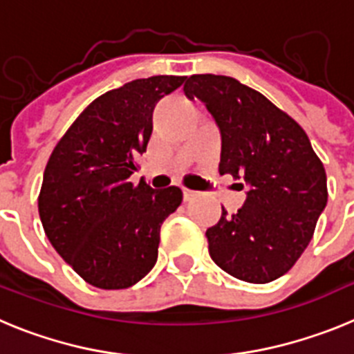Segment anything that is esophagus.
<instances>
[{
  "label": "esophagus",
  "instance_id": "obj_1",
  "mask_svg": "<svg viewBox=\"0 0 354 354\" xmlns=\"http://www.w3.org/2000/svg\"><path fill=\"white\" fill-rule=\"evenodd\" d=\"M198 196V192H193V189H187V187H183V198L184 202H189V200L196 198Z\"/></svg>",
  "mask_w": 354,
  "mask_h": 354
}]
</instances>
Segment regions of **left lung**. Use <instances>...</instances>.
<instances>
[{"mask_svg":"<svg viewBox=\"0 0 354 354\" xmlns=\"http://www.w3.org/2000/svg\"><path fill=\"white\" fill-rule=\"evenodd\" d=\"M221 133L220 174L246 184L245 205L207 228L209 255L250 283L273 282L296 264L328 202L326 171L298 122L234 77L195 74L184 83Z\"/></svg>","mask_w":354,"mask_h":354,"instance_id":"obj_1","label":"left lung"}]
</instances>
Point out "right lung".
I'll use <instances>...</instances> for the list:
<instances>
[{
    "label": "right lung",
    "instance_id": "1",
    "mask_svg": "<svg viewBox=\"0 0 354 354\" xmlns=\"http://www.w3.org/2000/svg\"><path fill=\"white\" fill-rule=\"evenodd\" d=\"M184 80L152 76L102 93L46 165L39 195L44 232L90 286L127 289L158 261L161 225L180 205L183 192L177 186L156 192L129 177L152 134L156 104Z\"/></svg>",
    "mask_w": 354,
    "mask_h": 354
}]
</instances>
